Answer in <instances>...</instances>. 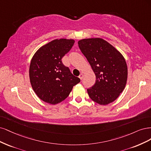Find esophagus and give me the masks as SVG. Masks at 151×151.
<instances>
[{
	"label": "esophagus",
	"instance_id": "obj_1",
	"mask_svg": "<svg viewBox=\"0 0 151 151\" xmlns=\"http://www.w3.org/2000/svg\"><path fill=\"white\" fill-rule=\"evenodd\" d=\"M83 73H81V74L80 75V76H79V78H80V79L81 80L83 79Z\"/></svg>",
	"mask_w": 151,
	"mask_h": 151
}]
</instances>
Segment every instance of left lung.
<instances>
[{
  "label": "left lung",
  "instance_id": "obj_1",
  "mask_svg": "<svg viewBox=\"0 0 151 151\" xmlns=\"http://www.w3.org/2000/svg\"><path fill=\"white\" fill-rule=\"evenodd\" d=\"M78 44L96 76L95 85L87 89L90 98L100 105L111 103L127 83L128 72L125 58L101 38L83 39Z\"/></svg>",
  "mask_w": 151,
  "mask_h": 151
}]
</instances>
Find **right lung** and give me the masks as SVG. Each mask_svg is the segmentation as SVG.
<instances>
[{"mask_svg":"<svg viewBox=\"0 0 151 151\" xmlns=\"http://www.w3.org/2000/svg\"><path fill=\"white\" fill-rule=\"evenodd\" d=\"M74 43L73 40H55L41 46L32 58L29 66L32 88L39 98L46 103H60L80 81L61 61Z\"/></svg>","mask_w":151,"mask_h":151,"instance_id":"obj_1","label":"right lung"}]
</instances>
